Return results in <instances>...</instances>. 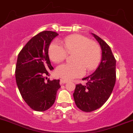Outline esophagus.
I'll return each mask as SVG.
<instances>
[{
	"label": "esophagus",
	"instance_id": "1",
	"mask_svg": "<svg viewBox=\"0 0 133 133\" xmlns=\"http://www.w3.org/2000/svg\"><path fill=\"white\" fill-rule=\"evenodd\" d=\"M67 82H68V81H66V80L60 79V84H64L67 83Z\"/></svg>",
	"mask_w": 133,
	"mask_h": 133
}]
</instances>
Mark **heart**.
Returning a JSON list of instances; mask_svg holds the SVG:
<instances>
[{
  "label": "heart",
  "instance_id": "1",
  "mask_svg": "<svg viewBox=\"0 0 133 133\" xmlns=\"http://www.w3.org/2000/svg\"><path fill=\"white\" fill-rule=\"evenodd\" d=\"M64 47L55 41L49 45V56L52 62H60L68 55L73 54L74 62L65 63L56 68V76L65 80H71L83 75L86 70L90 71L97 66L101 60V49L97 43L82 35L70 36L63 41Z\"/></svg>",
  "mask_w": 133,
  "mask_h": 133
}]
</instances>
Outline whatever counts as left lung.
I'll return each instance as SVG.
<instances>
[{
    "label": "left lung",
    "mask_w": 133,
    "mask_h": 133,
    "mask_svg": "<svg viewBox=\"0 0 133 133\" xmlns=\"http://www.w3.org/2000/svg\"><path fill=\"white\" fill-rule=\"evenodd\" d=\"M102 50V59L96 70L87 77L86 85H76L73 93L75 103L81 110L90 112L105 103L111 95L116 83V59L109 45L95 34Z\"/></svg>",
    "instance_id": "8db88e82"
}]
</instances>
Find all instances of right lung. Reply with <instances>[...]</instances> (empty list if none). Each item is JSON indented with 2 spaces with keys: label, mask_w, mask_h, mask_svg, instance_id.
Masks as SVG:
<instances>
[{
  "label": "right lung",
  "mask_w": 133,
  "mask_h": 133,
  "mask_svg": "<svg viewBox=\"0 0 133 133\" xmlns=\"http://www.w3.org/2000/svg\"><path fill=\"white\" fill-rule=\"evenodd\" d=\"M58 35L52 31H43L31 38L18 55L17 85L24 101L36 111H45L51 108L60 88V80L50 81L45 77L49 76V70L54 69L48 50L51 41Z\"/></svg>",
  "instance_id": "obj_1"
}]
</instances>
